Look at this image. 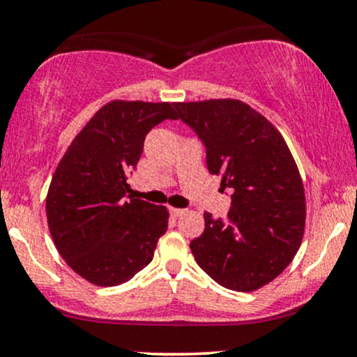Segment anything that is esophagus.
<instances>
[{
    "instance_id": "1",
    "label": "esophagus",
    "mask_w": 357,
    "mask_h": 357,
    "mask_svg": "<svg viewBox=\"0 0 357 357\" xmlns=\"http://www.w3.org/2000/svg\"><path fill=\"white\" fill-rule=\"evenodd\" d=\"M169 213L174 216V218H178V216H183L186 210H181V208H169Z\"/></svg>"
}]
</instances>
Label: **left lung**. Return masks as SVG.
Here are the masks:
<instances>
[{
    "label": "left lung",
    "instance_id": "obj_1",
    "mask_svg": "<svg viewBox=\"0 0 357 357\" xmlns=\"http://www.w3.org/2000/svg\"><path fill=\"white\" fill-rule=\"evenodd\" d=\"M176 109L204 142L208 171L231 191L227 220L204 213V231L190 243L196 264L227 289L258 290L289 267L304 236L296 159L275 126L245 102H179Z\"/></svg>",
    "mask_w": 357,
    "mask_h": 357
}]
</instances>
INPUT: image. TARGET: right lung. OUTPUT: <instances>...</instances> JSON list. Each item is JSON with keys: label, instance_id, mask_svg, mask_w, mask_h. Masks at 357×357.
Listing matches in <instances>:
<instances>
[{"label": "right lung", "instance_id": "right-lung-1", "mask_svg": "<svg viewBox=\"0 0 357 357\" xmlns=\"http://www.w3.org/2000/svg\"><path fill=\"white\" fill-rule=\"evenodd\" d=\"M176 102L112 100L65 151L47 192L48 230L73 272L99 287L124 284L153 260L169 211L130 195L127 174L146 134L178 119Z\"/></svg>", "mask_w": 357, "mask_h": 357}]
</instances>
